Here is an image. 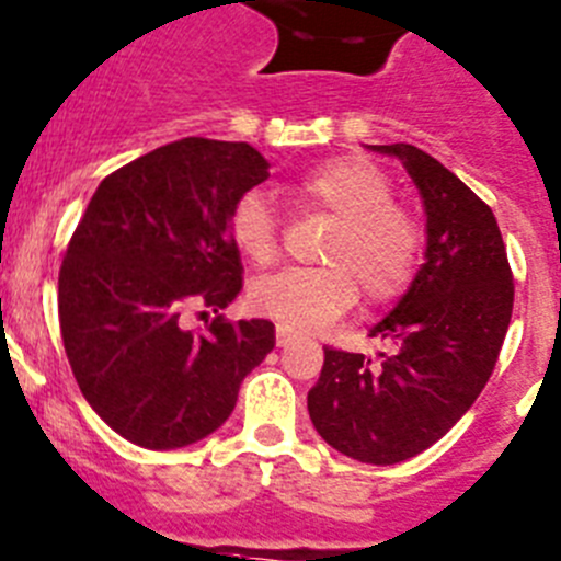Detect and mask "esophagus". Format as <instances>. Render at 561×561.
<instances>
[{
  "mask_svg": "<svg viewBox=\"0 0 561 561\" xmlns=\"http://www.w3.org/2000/svg\"><path fill=\"white\" fill-rule=\"evenodd\" d=\"M291 339H295V333H291L289 328H284V325H277V328H275V342H277V347H286V344H289Z\"/></svg>",
  "mask_w": 561,
  "mask_h": 561,
  "instance_id": "1",
  "label": "esophagus"
}]
</instances>
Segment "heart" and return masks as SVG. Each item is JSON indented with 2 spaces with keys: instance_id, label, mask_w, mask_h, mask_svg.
<instances>
[{
  "instance_id": "obj_1",
  "label": "heart",
  "mask_w": 561,
  "mask_h": 561,
  "mask_svg": "<svg viewBox=\"0 0 561 561\" xmlns=\"http://www.w3.org/2000/svg\"><path fill=\"white\" fill-rule=\"evenodd\" d=\"M302 208L325 210L336 230L325 239L320 270H289L261 277L250 289L255 314L297 333H311L347 314L362 291L373 308L409 291L423 261L425 233L405 205L394 203V180L364 156L317 163L289 186ZM228 233L247 261L266 266L277 255V217L261 192L230 205Z\"/></svg>"
}]
</instances>
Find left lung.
Instances as JSON below:
<instances>
[{
	"label": "left lung",
	"mask_w": 561,
	"mask_h": 561,
	"mask_svg": "<svg viewBox=\"0 0 561 561\" xmlns=\"http://www.w3.org/2000/svg\"><path fill=\"white\" fill-rule=\"evenodd\" d=\"M417 183L428 217L425 264L369 336L378 362L325 347L308 414L322 439L364 465H398L448 434L490 381L515 284L490 205L411 144H381Z\"/></svg>",
	"instance_id": "8db88e82"
}]
</instances>
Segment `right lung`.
Here are the masks:
<instances>
[{
    "label": "right lung",
    "mask_w": 561,
    "mask_h": 561,
    "mask_svg": "<svg viewBox=\"0 0 561 561\" xmlns=\"http://www.w3.org/2000/svg\"><path fill=\"white\" fill-rule=\"evenodd\" d=\"M244 141L180 138L107 174L66 247L58 314L82 398L133 445L214 434L247 373L275 347L270 320L219 314L241 291L228 210L270 178ZM210 307L203 334L182 314Z\"/></svg>",
    "instance_id": "obj_1"
}]
</instances>
